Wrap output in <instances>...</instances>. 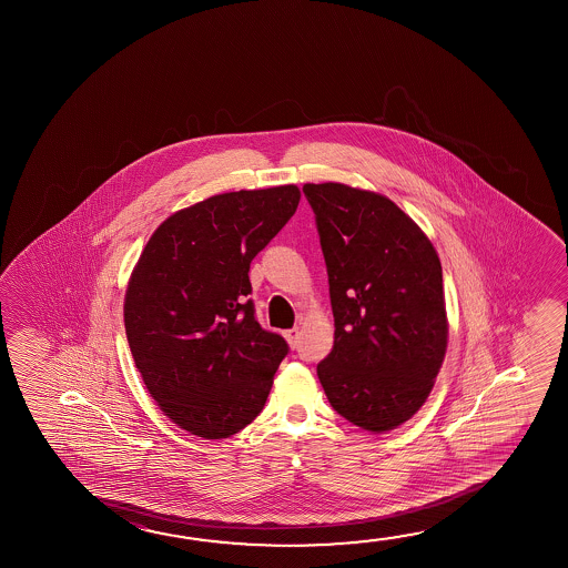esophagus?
Masks as SVG:
<instances>
[{"mask_svg":"<svg viewBox=\"0 0 568 568\" xmlns=\"http://www.w3.org/2000/svg\"><path fill=\"white\" fill-rule=\"evenodd\" d=\"M283 336H285V341H287L288 346H291V348H295L298 344V336H301V333H298V328L295 326V328H288V331H285Z\"/></svg>","mask_w":568,"mask_h":568,"instance_id":"34e87169","label":"esophagus"}]
</instances>
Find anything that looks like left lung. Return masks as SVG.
<instances>
[{
  "mask_svg": "<svg viewBox=\"0 0 568 568\" xmlns=\"http://www.w3.org/2000/svg\"><path fill=\"white\" fill-rule=\"evenodd\" d=\"M328 273L335 344L316 366L331 406L373 434L428 400L447 351L446 297L434 243L386 195L305 184Z\"/></svg>",
  "mask_w": 568,
  "mask_h": 568,
  "instance_id": "obj_1",
  "label": "left lung"
}]
</instances>
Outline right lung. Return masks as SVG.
Here are the masks:
<instances>
[{"instance_id": "obj_1", "label": "right lung", "mask_w": 568, "mask_h": 568, "mask_svg": "<svg viewBox=\"0 0 568 568\" xmlns=\"http://www.w3.org/2000/svg\"><path fill=\"white\" fill-rule=\"evenodd\" d=\"M295 184L212 195L150 235L124 293V328L150 396L204 439L260 416L288 346L253 316L250 263L297 210Z\"/></svg>"}]
</instances>
